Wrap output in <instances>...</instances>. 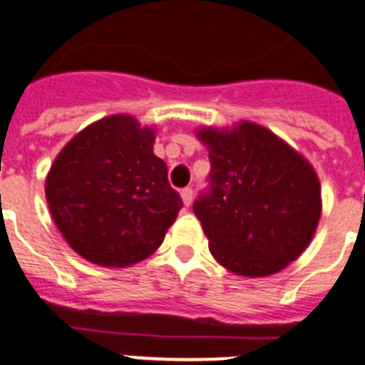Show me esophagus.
<instances>
[{"mask_svg": "<svg viewBox=\"0 0 365 365\" xmlns=\"http://www.w3.org/2000/svg\"><path fill=\"white\" fill-rule=\"evenodd\" d=\"M180 197H182L185 205H186V207H188V205L192 203V200H194V190H192V188H182V190H180Z\"/></svg>", "mask_w": 365, "mask_h": 365, "instance_id": "34e87169", "label": "esophagus"}]
</instances>
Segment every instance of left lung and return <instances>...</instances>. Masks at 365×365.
I'll return each instance as SVG.
<instances>
[{
    "label": "left lung",
    "mask_w": 365,
    "mask_h": 365,
    "mask_svg": "<svg viewBox=\"0 0 365 365\" xmlns=\"http://www.w3.org/2000/svg\"><path fill=\"white\" fill-rule=\"evenodd\" d=\"M209 147V185L194 201L210 254L240 276L285 269L312 240L321 186L312 165L278 135L240 123L197 132Z\"/></svg>",
    "instance_id": "obj_1"
}]
</instances>
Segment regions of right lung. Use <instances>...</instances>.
<instances>
[{"label":"right lung","mask_w":365,"mask_h":365,"mask_svg":"<svg viewBox=\"0 0 365 365\" xmlns=\"http://www.w3.org/2000/svg\"><path fill=\"white\" fill-rule=\"evenodd\" d=\"M153 143L155 132L134 117L111 115L81 130L53 162L48 207L57 230L87 261L138 263L175 222L182 200Z\"/></svg>","instance_id":"1"}]
</instances>
